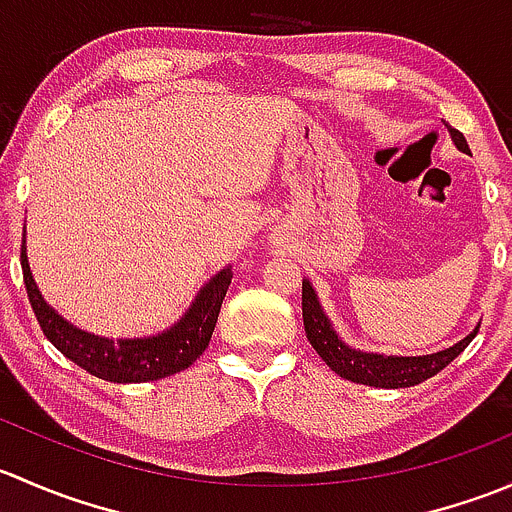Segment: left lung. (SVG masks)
<instances>
[{"instance_id":"8db88e82","label":"left lung","mask_w":512,"mask_h":512,"mask_svg":"<svg viewBox=\"0 0 512 512\" xmlns=\"http://www.w3.org/2000/svg\"><path fill=\"white\" fill-rule=\"evenodd\" d=\"M448 131H451V138L463 153H471L461 131L451 126H448ZM302 319L309 344L332 366V371H337L344 379L356 381V384L379 386V389H406V386H416L421 381L431 379L438 371L446 369L473 342V337H476L480 329L478 324V329H473L466 339L453 344L451 349H443V352L428 356H381L356 352V349H349L347 344L339 342L332 324L327 322L322 307H319L317 294H314L307 280L302 282Z\"/></svg>"}]
</instances>
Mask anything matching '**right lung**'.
Returning a JSON list of instances; mask_svg holds the SVG:
<instances>
[{"label":"right lung","mask_w":512,"mask_h":512,"mask_svg":"<svg viewBox=\"0 0 512 512\" xmlns=\"http://www.w3.org/2000/svg\"><path fill=\"white\" fill-rule=\"evenodd\" d=\"M22 275L24 287H27L29 294V304H32L36 322H39L44 337L61 354L69 356L74 364H79L81 369L98 376V379L113 381V384H141V381L165 379V376L188 369L208 349L220 307H223L225 292L232 280L230 267L220 272V275H215L208 285L200 289L193 307L188 309V314L170 332L158 334V337L151 339H121V342H113V339L81 332L74 324L64 322L44 302V297L36 289L32 272H29L24 242Z\"/></svg>","instance_id":"1"}]
</instances>
